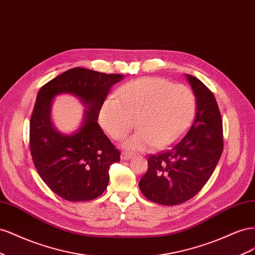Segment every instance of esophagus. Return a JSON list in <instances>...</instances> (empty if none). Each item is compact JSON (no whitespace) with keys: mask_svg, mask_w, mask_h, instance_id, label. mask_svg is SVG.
Masks as SVG:
<instances>
[{"mask_svg":"<svg viewBox=\"0 0 255 255\" xmlns=\"http://www.w3.org/2000/svg\"><path fill=\"white\" fill-rule=\"evenodd\" d=\"M131 157H132L131 154H128V152H122V154H121V159L122 160H129Z\"/></svg>","mask_w":255,"mask_h":255,"instance_id":"34e87169","label":"esophagus"}]
</instances>
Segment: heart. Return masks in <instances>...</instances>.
<instances>
[{"label": "heart", "mask_w": 255, "mask_h": 255, "mask_svg": "<svg viewBox=\"0 0 255 255\" xmlns=\"http://www.w3.org/2000/svg\"><path fill=\"white\" fill-rule=\"evenodd\" d=\"M195 109V97L187 86L159 78H142L123 85L118 97L105 100L99 122L114 140H123L136 124L139 130L123 143L125 149L164 148L185 134Z\"/></svg>", "instance_id": "b5f03b06"}]
</instances>
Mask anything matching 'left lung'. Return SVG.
<instances>
[{
	"mask_svg": "<svg viewBox=\"0 0 255 255\" xmlns=\"http://www.w3.org/2000/svg\"><path fill=\"white\" fill-rule=\"evenodd\" d=\"M196 99L190 129L166 151L148 158L139 188L145 198L161 205H177L199 193L223 150L221 114L214 94L198 78L186 75Z\"/></svg>",
	"mask_w": 255,
	"mask_h": 255,
	"instance_id": "8db88e82",
	"label": "left lung"
}]
</instances>
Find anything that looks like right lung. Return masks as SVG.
<instances>
[{"mask_svg": "<svg viewBox=\"0 0 255 255\" xmlns=\"http://www.w3.org/2000/svg\"><path fill=\"white\" fill-rule=\"evenodd\" d=\"M124 78L86 68H72L39 90L30 122L33 162L45 184L62 199L86 202L98 198L109 184V169L121 154L97 123L111 87ZM61 93L77 97L86 108L83 123L69 135L50 120L53 99Z\"/></svg>", "mask_w": 255, "mask_h": 255, "instance_id": "add662e5", "label": "right lung"}]
</instances>
